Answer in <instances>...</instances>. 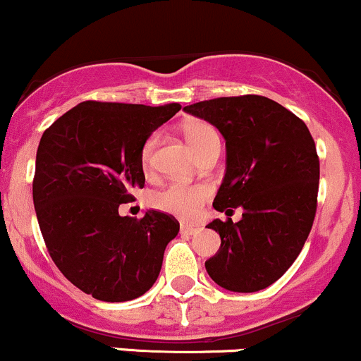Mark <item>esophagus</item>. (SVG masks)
Instances as JSON below:
<instances>
[{"label":"esophagus","instance_id":"34e87169","mask_svg":"<svg viewBox=\"0 0 361 361\" xmlns=\"http://www.w3.org/2000/svg\"><path fill=\"white\" fill-rule=\"evenodd\" d=\"M197 232H200V226H196V225H182L180 226V233H184V235H196Z\"/></svg>","mask_w":361,"mask_h":361}]
</instances>
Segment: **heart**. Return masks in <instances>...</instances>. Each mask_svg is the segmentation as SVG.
I'll return each mask as SVG.
<instances>
[{
    "mask_svg": "<svg viewBox=\"0 0 361 361\" xmlns=\"http://www.w3.org/2000/svg\"><path fill=\"white\" fill-rule=\"evenodd\" d=\"M184 136L194 152L202 159L213 149H220V135L212 124L206 121L194 119L184 124ZM159 136L152 135L147 137L140 149V167L145 176L153 173V153H155ZM213 189L208 184H185V182H172L161 191L155 192L152 197L153 206L160 212H165L180 220H194L201 213L202 206L209 201Z\"/></svg>",
    "mask_w": 361,
    "mask_h": 361,
    "instance_id": "b5f03b06",
    "label": "heart"
}]
</instances>
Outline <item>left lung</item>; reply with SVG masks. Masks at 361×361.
<instances>
[{
	"label": "left lung",
	"mask_w": 361,
	"mask_h": 361,
	"mask_svg": "<svg viewBox=\"0 0 361 361\" xmlns=\"http://www.w3.org/2000/svg\"><path fill=\"white\" fill-rule=\"evenodd\" d=\"M226 141V173L213 208L242 220H213L220 250L206 261L216 285L252 293L286 273L309 237L319 192V157L305 123L262 95L218 97L188 105Z\"/></svg>",
	"instance_id": "obj_1"
}]
</instances>
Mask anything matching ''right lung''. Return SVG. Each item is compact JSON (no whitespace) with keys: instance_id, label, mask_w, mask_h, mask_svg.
<instances>
[{"instance_id":"add662e5","label":"right lung","mask_w":361,"mask_h":361,"mask_svg":"<svg viewBox=\"0 0 361 361\" xmlns=\"http://www.w3.org/2000/svg\"><path fill=\"white\" fill-rule=\"evenodd\" d=\"M180 111L87 100L44 131L32 182L47 252L76 288L104 302L141 297L159 278L165 247L177 233L172 214L148 209L121 216L143 188L140 149Z\"/></svg>"}]
</instances>
